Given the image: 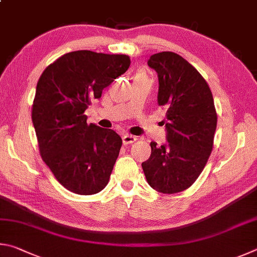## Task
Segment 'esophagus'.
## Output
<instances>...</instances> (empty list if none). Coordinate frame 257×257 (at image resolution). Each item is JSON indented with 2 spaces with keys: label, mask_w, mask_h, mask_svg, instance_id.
Here are the masks:
<instances>
[{
  "label": "esophagus",
  "mask_w": 257,
  "mask_h": 257,
  "mask_svg": "<svg viewBox=\"0 0 257 257\" xmlns=\"http://www.w3.org/2000/svg\"><path fill=\"white\" fill-rule=\"evenodd\" d=\"M121 140H123L124 146H127V145H131V143L136 142L138 139L136 137L131 136V134H125V136H123V139H121Z\"/></svg>",
  "instance_id": "obj_1"
}]
</instances>
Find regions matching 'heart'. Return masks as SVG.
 Here are the masks:
<instances>
[{
	"label": "heart",
	"instance_id": "obj_1",
	"mask_svg": "<svg viewBox=\"0 0 257 257\" xmlns=\"http://www.w3.org/2000/svg\"><path fill=\"white\" fill-rule=\"evenodd\" d=\"M137 76H146V75H145V73H143V72H139Z\"/></svg>",
	"mask_w": 257,
	"mask_h": 257
}]
</instances>
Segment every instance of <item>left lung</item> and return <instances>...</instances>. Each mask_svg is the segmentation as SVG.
<instances>
[{
    "mask_svg": "<svg viewBox=\"0 0 257 257\" xmlns=\"http://www.w3.org/2000/svg\"><path fill=\"white\" fill-rule=\"evenodd\" d=\"M148 65L158 74V105L165 106L167 145L151 142L142 168L157 192L175 194L192 186L213 148L217 111L209 84L194 66L173 52L154 54Z\"/></svg>",
    "mask_w": 257,
    "mask_h": 257,
    "instance_id": "8db88e82",
    "label": "left lung"
}]
</instances>
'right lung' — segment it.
<instances>
[{"mask_svg":"<svg viewBox=\"0 0 257 257\" xmlns=\"http://www.w3.org/2000/svg\"><path fill=\"white\" fill-rule=\"evenodd\" d=\"M130 64L127 55L75 51L49 64L38 80L31 118L40 156L75 194H96L109 181L121 139L88 124L84 110Z\"/></svg>","mask_w":257,"mask_h":257,"instance_id":"add662e5","label":"right lung"}]
</instances>
